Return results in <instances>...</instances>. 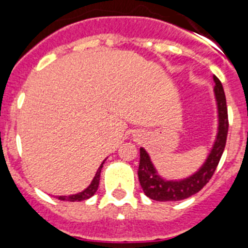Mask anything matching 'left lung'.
Returning <instances> with one entry per match:
<instances>
[{"label":"left lung","mask_w":248,"mask_h":248,"mask_svg":"<svg viewBox=\"0 0 248 248\" xmlns=\"http://www.w3.org/2000/svg\"><path fill=\"white\" fill-rule=\"evenodd\" d=\"M214 93H215L216 102H217L218 111V128L216 135L215 143L210 155L205 160L202 168L182 180H166L159 177L155 168L153 167L146 149H140V167H138V179L144 194L149 199L157 202H178L184 200L189 196L194 195L202 190L209 183L214 175L217 167L220 158L224 153L226 146L227 131H229V117H227L226 96L222 88L221 81L214 75Z\"/></svg>","instance_id":"1"}]
</instances>
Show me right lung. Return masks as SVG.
Listing matches in <instances>:
<instances>
[{"mask_svg":"<svg viewBox=\"0 0 248 248\" xmlns=\"http://www.w3.org/2000/svg\"><path fill=\"white\" fill-rule=\"evenodd\" d=\"M104 164V162H102ZM102 164L100 166V168L97 169L96 174H95V177H93V182L91 184L89 185L88 188L85 189L84 191L79 194H75V195H69V196H58V199L59 200H65V202H82V200H86L89 198L93 195V194L96 193L97 188H99V183H100V173H101V168Z\"/></svg>","mask_w":248,"mask_h":248,"instance_id":"obj_1","label":"right lung"}]
</instances>
